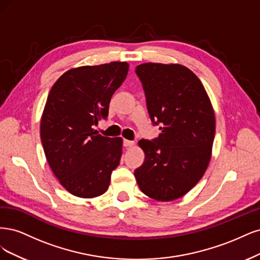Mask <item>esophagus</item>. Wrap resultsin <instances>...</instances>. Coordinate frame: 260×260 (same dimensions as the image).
I'll list each match as a JSON object with an SVG mask.
<instances>
[{
	"label": "esophagus",
	"mask_w": 260,
	"mask_h": 260,
	"mask_svg": "<svg viewBox=\"0 0 260 260\" xmlns=\"http://www.w3.org/2000/svg\"><path fill=\"white\" fill-rule=\"evenodd\" d=\"M134 145H135V142L132 141V140H127V139H124L123 140V146L124 147H132Z\"/></svg>",
	"instance_id": "esophagus-1"
}]
</instances>
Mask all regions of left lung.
<instances>
[{
    "instance_id": "obj_1",
    "label": "left lung",
    "mask_w": 260,
    "mask_h": 260,
    "mask_svg": "<svg viewBox=\"0 0 260 260\" xmlns=\"http://www.w3.org/2000/svg\"><path fill=\"white\" fill-rule=\"evenodd\" d=\"M135 72L150 119L161 131L157 138L139 140L146 158L135 177L149 198L173 201L193 188L207 169L215 113L203 84L187 67L148 62Z\"/></svg>"
}]
</instances>
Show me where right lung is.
<instances>
[{
	"label": "right lung",
	"instance_id": "1",
	"mask_svg": "<svg viewBox=\"0 0 260 260\" xmlns=\"http://www.w3.org/2000/svg\"><path fill=\"white\" fill-rule=\"evenodd\" d=\"M128 63L84 66L63 73L49 91L41 120V140L54 175L71 194L102 196L120 164L122 138L105 137L93 126L107 119L109 104Z\"/></svg>",
	"mask_w": 260,
	"mask_h": 260
}]
</instances>
